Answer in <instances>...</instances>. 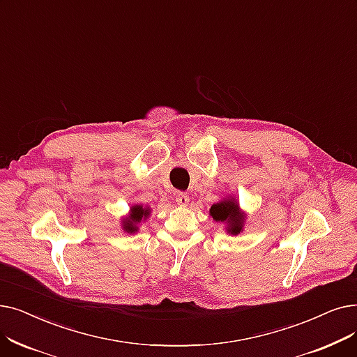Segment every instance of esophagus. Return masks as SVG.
I'll return each instance as SVG.
<instances>
[{"label": "esophagus", "instance_id": "1", "mask_svg": "<svg viewBox=\"0 0 357 357\" xmlns=\"http://www.w3.org/2000/svg\"><path fill=\"white\" fill-rule=\"evenodd\" d=\"M175 201H176L178 206H187L190 203V197H188V194H185V192H178L176 197H175Z\"/></svg>", "mask_w": 357, "mask_h": 357}]
</instances>
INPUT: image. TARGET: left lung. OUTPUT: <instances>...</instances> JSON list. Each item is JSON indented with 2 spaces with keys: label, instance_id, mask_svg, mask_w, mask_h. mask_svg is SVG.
Wrapping results in <instances>:
<instances>
[{
  "label": "left lung",
  "instance_id": "8db88e82",
  "mask_svg": "<svg viewBox=\"0 0 357 357\" xmlns=\"http://www.w3.org/2000/svg\"><path fill=\"white\" fill-rule=\"evenodd\" d=\"M210 214L213 215V219L215 222L229 223V229H227L229 234L238 235L241 231L243 217L239 214V208L235 199L234 201L225 199V201H220V203L213 204L210 208Z\"/></svg>",
  "mask_w": 357,
  "mask_h": 357
}]
</instances>
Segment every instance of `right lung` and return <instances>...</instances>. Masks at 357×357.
I'll return each instance as SVG.
<instances>
[{"label": "right lung", "mask_w": 357, "mask_h": 357, "mask_svg": "<svg viewBox=\"0 0 357 357\" xmlns=\"http://www.w3.org/2000/svg\"><path fill=\"white\" fill-rule=\"evenodd\" d=\"M150 214L149 208H143L142 206H134L131 208V215L128 219L123 222V229L127 231H135L137 230V223H140L143 217H147Z\"/></svg>", "instance_id": "obj_1"}]
</instances>
